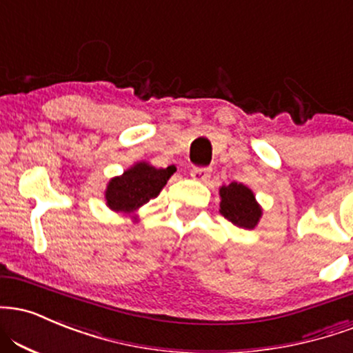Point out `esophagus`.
<instances>
[{
  "mask_svg": "<svg viewBox=\"0 0 353 353\" xmlns=\"http://www.w3.org/2000/svg\"><path fill=\"white\" fill-rule=\"evenodd\" d=\"M210 174H212L210 169L195 168V169H192V171H190V177H192L194 181L202 182V184H205V182L210 179Z\"/></svg>",
  "mask_w": 353,
  "mask_h": 353,
  "instance_id": "1",
  "label": "esophagus"
}]
</instances>
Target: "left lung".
Wrapping results in <instances>:
<instances>
[{"label": "left lung", "mask_w": 353, "mask_h": 353, "mask_svg": "<svg viewBox=\"0 0 353 353\" xmlns=\"http://www.w3.org/2000/svg\"><path fill=\"white\" fill-rule=\"evenodd\" d=\"M220 214L236 227L253 230L260 222L263 209L254 197L253 190L241 182H232L219 189Z\"/></svg>", "instance_id": "obj_1"}]
</instances>
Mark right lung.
Here are the masks:
<instances>
[{
	"label": "right lung",
	"instance_id": "obj_1",
	"mask_svg": "<svg viewBox=\"0 0 353 353\" xmlns=\"http://www.w3.org/2000/svg\"><path fill=\"white\" fill-rule=\"evenodd\" d=\"M174 172L176 165L158 169L146 161H138L121 176L110 179L105 189V202L110 210L118 214H134L144 203L158 197Z\"/></svg>",
	"mask_w": 353,
	"mask_h": 353
}]
</instances>
